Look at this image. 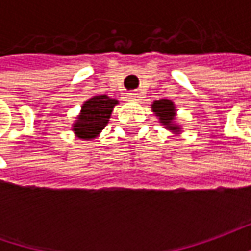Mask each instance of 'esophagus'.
<instances>
[{"mask_svg":"<svg viewBox=\"0 0 251 251\" xmlns=\"http://www.w3.org/2000/svg\"><path fill=\"white\" fill-rule=\"evenodd\" d=\"M140 93L138 92H131V93H128V99L130 100H140Z\"/></svg>","mask_w":251,"mask_h":251,"instance_id":"34e87169","label":"esophagus"}]
</instances>
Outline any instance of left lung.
I'll use <instances>...</instances> for the list:
<instances>
[{
    "label": "left lung",
    "mask_w": 251,
    "mask_h": 251,
    "mask_svg": "<svg viewBox=\"0 0 251 251\" xmlns=\"http://www.w3.org/2000/svg\"><path fill=\"white\" fill-rule=\"evenodd\" d=\"M151 109L160 124L163 126V128H166L175 135H180L183 132L181 124L177 123V114H176L177 110L173 101L169 99H159L151 104Z\"/></svg>",
    "instance_id": "1"
}]
</instances>
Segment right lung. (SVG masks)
Listing matches in <instances>:
<instances>
[{
  "label": "right lung",
  "mask_w": 251,
  "mask_h": 251,
  "mask_svg": "<svg viewBox=\"0 0 251 251\" xmlns=\"http://www.w3.org/2000/svg\"><path fill=\"white\" fill-rule=\"evenodd\" d=\"M117 104L119 100L109 98L107 95H95L83 101L81 111L75 117L71 127L75 137L85 141H92L99 137V134L109 124L111 111Z\"/></svg>",
  "instance_id": "1"
}]
</instances>
